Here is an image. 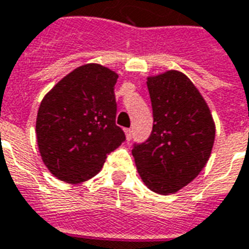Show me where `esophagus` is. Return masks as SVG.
<instances>
[{"instance_id": "esophagus-1", "label": "esophagus", "mask_w": 249, "mask_h": 249, "mask_svg": "<svg viewBox=\"0 0 249 249\" xmlns=\"http://www.w3.org/2000/svg\"><path fill=\"white\" fill-rule=\"evenodd\" d=\"M125 136H126V140H128V141H130V140H132V136H133L132 129H125Z\"/></svg>"}]
</instances>
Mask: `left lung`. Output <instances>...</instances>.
I'll list each match as a JSON object with an SVG mask.
<instances>
[{
  "label": "left lung",
  "mask_w": 249,
  "mask_h": 249,
  "mask_svg": "<svg viewBox=\"0 0 249 249\" xmlns=\"http://www.w3.org/2000/svg\"><path fill=\"white\" fill-rule=\"evenodd\" d=\"M153 117L149 140L132 150L138 175L150 191L174 195L206 166L215 123L204 96L179 70L147 77Z\"/></svg>",
  "instance_id": "left-lung-1"
}]
</instances>
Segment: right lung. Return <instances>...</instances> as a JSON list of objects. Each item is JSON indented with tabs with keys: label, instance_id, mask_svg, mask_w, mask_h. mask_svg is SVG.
<instances>
[{
	"label": "right lung",
	"instance_id": "1",
	"mask_svg": "<svg viewBox=\"0 0 249 249\" xmlns=\"http://www.w3.org/2000/svg\"><path fill=\"white\" fill-rule=\"evenodd\" d=\"M119 74L100 64L78 66L45 94L36 141L49 172L68 184L94 178L125 140L115 124Z\"/></svg>",
	"mask_w": 249,
	"mask_h": 249
}]
</instances>
